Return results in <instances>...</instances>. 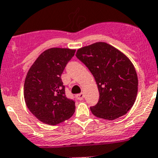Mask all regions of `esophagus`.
<instances>
[{
    "mask_svg": "<svg viewBox=\"0 0 158 158\" xmlns=\"http://www.w3.org/2000/svg\"><path fill=\"white\" fill-rule=\"evenodd\" d=\"M84 96H84L83 93H79V94L76 95V98H77L79 100H82V99H83Z\"/></svg>",
    "mask_w": 158,
    "mask_h": 158,
    "instance_id": "34e87169",
    "label": "esophagus"
}]
</instances>
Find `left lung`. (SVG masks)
I'll return each mask as SVG.
<instances>
[{"label":"left lung","instance_id":"8db88e82","mask_svg":"<svg viewBox=\"0 0 158 158\" xmlns=\"http://www.w3.org/2000/svg\"><path fill=\"white\" fill-rule=\"evenodd\" d=\"M76 56L97 84L99 99L90 107L93 114L109 120L126 114L135 102L138 88L137 73L130 59L105 42L79 48Z\"/></svg>","mask_w":158,"mask_h":158}]
</instances>
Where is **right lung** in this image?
Returning a JSON list of instances; mask_svg holds the SVG:
<instances>
[{"label":"right lung","instance_id":"1","mask_svg":"<svg viewBox=\"0 0 158 158\" xmlns=\"http://www.w3.org/2000/svg\"><path fill=\"white\" fill-rule=\"evenodd\" d=\"M76 50L52 48L39 56L24 80V100L31 113L49 125H57L74 113L73 99L65 95L61 76Z\"/></svg>","mask_w":158,"mask_h":158}]
</instances>
